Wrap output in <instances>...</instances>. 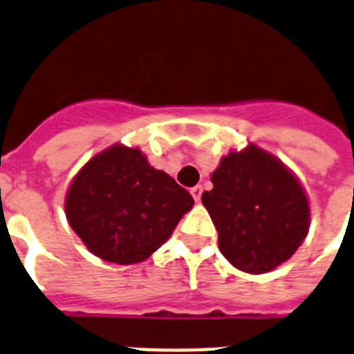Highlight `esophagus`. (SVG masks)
Returning <instances> with one entry per match:
<instances>
[{
	"instance_id": "esophagus-1",
	"label": "esophagus",
	"mask_w": 354,
	"mask_h": 354,
	"mask_svg": "<svg viewBox=\"0 0 354 354\" xmlns=\"http://www.w3.org/2000/svg\"><path fill=\"white\" fill-rule=\"evenodd\" d=\"M189 194L195 198V203H198V201H201V195H203V186H194V188L189 189Z\"/></svg>"
}]
</instances>
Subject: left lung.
<instances>
[{
	"instance_id": "obj_1",
	"label": "left lung",
	"mask_w": 354,
	"mask_h": 354,
	"mask_svg": "<svg viewBox=\"0 0 354 354\" xmlns=\"http://www.w3.org/2000/svg\"><path fill=\"white\" fill-rule=\"evenodd\" d=\"M203 204L218 250L236 270L261 275L289 261L309 232V201L297 175L270 151L248 145L212 174Z\"/></svg>"
}]
</instances>
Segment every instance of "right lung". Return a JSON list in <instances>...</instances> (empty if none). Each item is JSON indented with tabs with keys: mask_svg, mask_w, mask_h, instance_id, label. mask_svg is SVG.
Segmentation results:
<instances>
[{
	"mask_svg": "<svg viewBox=\"0 0 354 354\" xmlns=\"http://www.w3.org/2000/svg\"><path fill=\"white\" fill-rule=\"evenodd\" d=\"M192 208L194 197L174 177L121 142L93 156L65 197L68 224L84 246L121 266L146 261Z\"/></svg>",
	"mask_w": 354,
	"mask_h": 354,
	"instance_id": "obj_1",
	"label": "right lung"
}]
</instances>
